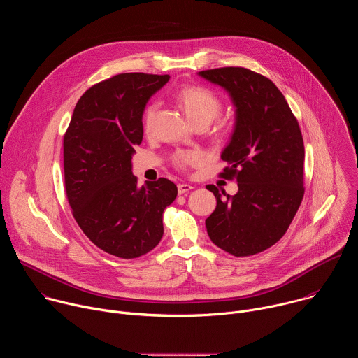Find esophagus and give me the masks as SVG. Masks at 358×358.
<instances>
[{
    "label": "esophagus",
    "instance_id": "34e87169",
    "mask_svg": "<svg viewBox=\"0 0 358 358\" xmlns=\"http://www.w3.org/2000/svg\"><path fill=\"white\" fill-rule=\"evenodd\" d=\"M194 187L191 185V184H185V182H182V184H178V194H187L188 191H191Z\"/></svg>",
    "mask_w": 358,
    "mask_h": 358
}]
</instances>
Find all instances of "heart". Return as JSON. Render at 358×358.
Instances as JSON below:
<instances>
[{"mask_svg": "<svg viewBox=\"0 0 358 358\" xmlns=\"http://www.w3.org/2000/svg\"><path fill=\"white\" fill-rule=\"evenodd\" d=\"M178 103L184 109L188 120L192 124L206 123L207 126L221 113L222 101L211 89L203 86H188L178 92L177 94ZM159 106L151 103L147 106L143 115V126L145 131H150L155 123ZM198 160L195 152H177L174 156V163L178 167H184Z\"/></svg>", "mask_w": 358, "mask_h": 358, "instance_id": "obj_1", "label": "heart"}]
</instances>
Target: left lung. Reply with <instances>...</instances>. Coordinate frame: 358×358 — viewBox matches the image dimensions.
<instances>
[{
	"label": "left lung",
	"mask_w": 358,
	"mask_h": 358,
	"mask_svg": "<svg viewBox=\"0 0 358 358\" xmlns=\"http://www.w3.org/2000/svg\"><path fill=\"white\" fill-rule=\"evenodd\" d=\"M198 75L222 86L236 108L235 129L221 159L229 164L224 176L236 180L238 192L207 187L217 198L215 211L206 220L207 232L222 250L250 257L275 245L300 207L301 131L285 96L266 76L234 66Z\"/></svg>",
	"instance_id": "1"
}]
</instances>
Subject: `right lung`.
Wrapping results in <instances>:
<instances>
[{
	"label": "right lung",
	"instance_id": "1",
	"mask_svg": "<svg viewBox=\"0 0 358 358\" xmlns=\"http://www.w3.org/2000/svg\"><path fill=\"white\" fill-rule=\"evenodd\" d=\"M169 75L120 73L89 87L64 136L65 189L73 218L101 250L133 259L163 238V213L176 199L167 180L137 185L131 157L143 140V112Z\"/></svg>",
	"mask_w": 358,
	"mask_h": 358
}]
</instances>
